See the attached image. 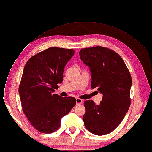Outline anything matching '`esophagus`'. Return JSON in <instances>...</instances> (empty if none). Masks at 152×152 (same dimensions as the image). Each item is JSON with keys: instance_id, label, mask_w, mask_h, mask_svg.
Wrapping results in <instances>:
<instances>
[{"instance_id": "34e87169", "label": "esophagus", "mask_w": 152, "mask_h": 152, "mask_svg": "<svg viewBox=\"0 0 152 152\" xmlns=\"http://www.w3.org/2000/svg\"><path fill=\"white\" fill-rule=\"evenodd\" d=\"M76 104L77 105H80L83 104V100L80 99V98H77L76 99Z\"/></svg>"}]
</instances>
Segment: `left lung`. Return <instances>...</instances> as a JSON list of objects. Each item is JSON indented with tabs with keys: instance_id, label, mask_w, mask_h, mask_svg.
Wrapping results in <instances>:
<instances>
[{
	"instance_id": "left-lung-1",
	"label": "left lung",
	"mask_w": 152,
	"mask_h": 152,
	"mask_svg": "<svg viewBox=\"0 0 152 152\" xmlns=\"http://www.w3.org/2000/svg\"><path fill=\"white\" fill-rule=\"evenodd\" d=\"M79 55L90 67L91 88L102 94L99 105L92 100L84 102L85 126L93 134H107L119 125L129 109L132 85L130 72L121 56L108 48H83Z\"/></svg>"
}]
</instances>
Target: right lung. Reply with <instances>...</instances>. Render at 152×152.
<instances>
[{
    "mask_svg": "<svg viewBox=\"0 0 152 152\" xmlns=\"http://www.w3.org/2000/svg\"><path fill=\"white\" fill-rule=\"evenodd\" d=\"M73 49L51 47L27 62L19 86L22 109L32 126L46 134L59 129L61 120L76 104L73 97L53 94L63 80L64 69Z\"/></svg>",
    "mask_w": 152,
    "mask_h": 152,
    "instance_id": "1",
    "label": "right lung"
}]
</instances>
